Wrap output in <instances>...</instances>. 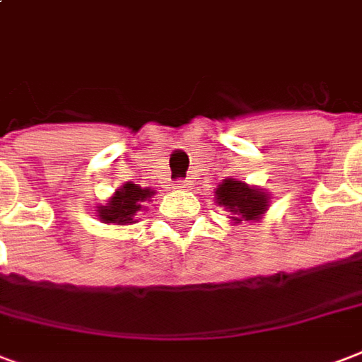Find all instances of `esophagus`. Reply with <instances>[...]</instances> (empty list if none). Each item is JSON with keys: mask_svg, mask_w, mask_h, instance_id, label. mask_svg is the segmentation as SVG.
Returning a JSON list of instances; mask_svg holds the SVG:
<instances>
[{"mask_svg": "<svg viewBox=\"0 0 362 362\" xmlns=\"http://www.w3.org/2000/svg\"><path fill=\"white\" fill-rule=\"evenodd\" d=\"M189 185H191V181H189V179H179V181H177V189L185 191V189H189Z\"/></svg>", "mask_w": 362, "mask_h": 362, "instance_id": "esophagus-1", "label": "esophagus"}]
</instances>
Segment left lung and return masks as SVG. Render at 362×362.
I'll return each mask as SVG.
<instances>
[{
  "label": "left lung",
  "mask_w": 362,
  "mask_h": 362,
  "mask_svg": "<svg viewBox=\"0 0 362 362\" xmlns=\"http://www.w3.org/2000/svg\"><path fill=\"white\" fill-rule=\"evenodd\" d=\"M216 200L219 206L236 214L233 221H250L257 219L263 211L267 210V194L257 189H250L248 185L233 179H225L216 191Z\"/></svg>",
  "instance_id": "1"
}]
</instances>
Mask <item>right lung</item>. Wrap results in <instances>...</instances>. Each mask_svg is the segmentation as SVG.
Masks as SVG:
<instances>
[{
	"mask_svg": "<svg viewBox=\"0 0 362 362\" xmlns=\"http://www.w3.org/2000/svg\"><path fill=\"white\" fill-rule=\"evenodd\" d=\"M154 192L151 189H141L137 185L126 183L116 191L107 206H100L99 217L103 223H116V225H132L135 223L137 211H141V202L151 198Z\"/></svg>",
	"mask_w": 362,
	"mask_h": 362,
	"instance_id": "add662e5",
	"label": "right lung"
}]
</instances>
